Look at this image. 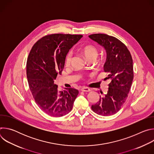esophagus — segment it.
Returning <instances> with one entry per match:
<instances>
[{
	"label": "esophagus",
	"mask_w": 154,
	"mask_h": 154,
	"mask_svg": "<svg viewBox=\"0 0 154 154\" xmlns=\"http://www.w3.org/2000/svg\"><path fill=\"white\" fill-rule=\"evenodd\" d=\"M80 90L82 91H84V92H89V91H91V90L88 87H83L80 89Z\"/></svg>",
	"instance_id": "obj_1"
}]
</instances>
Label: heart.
Segmentation results:
<instances>
[{
	"label": "heart",
	"mask_w": 154,
	"mask_h": 154,
	"mask_svg": "<svg viewBox=\"0 0 154 154\" xmlns=\"http://www.w3.org/2000/svg\"><path fill=\"white\" fill-rule=\"evenodd\" d=\"M81 51L88 60H96L98 55V50L93 45H87L81 48ZM72 52L69 51L67 52L64 58V63L66 65H69L72 59Z\"/></svg>",
	"instance_id": "b5f03b06"
}]
</instances>
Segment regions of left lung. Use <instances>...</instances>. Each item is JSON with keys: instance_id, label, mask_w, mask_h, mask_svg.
<instances>
[{"instance_id": "left-lung-1", "label": "left lung", "mask_w": 154, "mask_h": 154, "mask_svg": "<svg viewBox=\"0 0 154 154\" xmlns=\"http://www.w3.org/2000/svg\"><path fill=\"white\" fill-rule=\"evenodd\" d=\"M89 37L105 48L106 59L103 70L107 73L105 79L111 80L107 93L100 96L91 109L99 115L110 116L119 110L128 97L134 79L132 57L124 44L114 36L96 33Z\"/></svg>"}]
</instances>
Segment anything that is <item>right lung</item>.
Wrapping results in <instances>:
<instances>
[{"instance_id": "right-lung-1", "label": "right lung", "mask_w": 154, "mask_h": 154, "mask_svg": "<svg viewBox=\"0 0 154 154\" xmlns=\"http://www.w3.org/2000/svg\"><path fill=\"white\" fill-rule=\"evenodd\" d=\"M83 36L51 34L39 39L33 46L27 61V77L33 97L42 110L53 117L69 113L79 94L76 89L58 91L54 80L61 74L69 50Z\"/></svg>"}]
</instances>
